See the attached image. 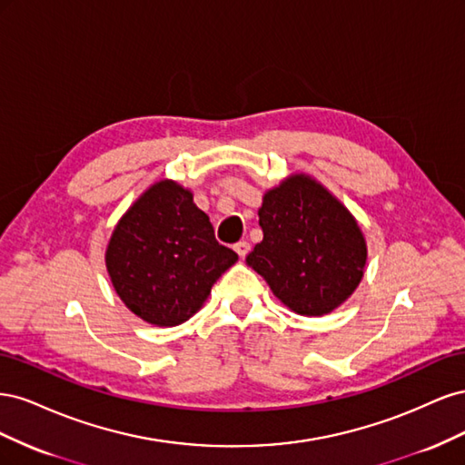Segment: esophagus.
<instances>
[{"instance_id":"obj_1","label":"esophagus","mask_w":465,"mask_h":465,"mask_svg":"<svg viewBox=\"0 0 465 465\" xmlns=\"http://www.w3.org/2000/svg\"><path fill=\"white\" fill-rule=\"evenodd\" d=\"M234 250H236V254L241 256V258H244L248 252H250V244L246 242V241H241V242H236L234 244Z\"/></svg>"}]
</instances>
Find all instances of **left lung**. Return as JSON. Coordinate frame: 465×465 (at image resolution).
<instances>
[{"label":"left lung","mask_w":465,"mask_h":465,"mask_svg":"<svg viewBox=\"0 0 465 465\" xmlns=\"http://www.w3.org/2000/svg\"><path fill=\"white\" fill-rule=\"evenodd\" d=\"M263 241L246 262L275 297L302 316H322L357 289L367 244L353 215L312 178L297 174L263 195Z\"/></svg>","instance_id":"left-lung-1"}]
</instances>
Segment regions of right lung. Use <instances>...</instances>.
I'll return each mask as SVG.
<instances>
[{
    "label": "right lung",
    "instance_id": "add662e5",
    "mask_svg": "<svg viewBox=\"0 0 465 465\" xmlns=\"http://www.w3.org/2000/svg\"><path fill=\"white\" fill-rule=\"evenodd\" d=\"M238 260L217 242L213 224L174 182L151 186L110 238L106 267L120 299L154 326H178Z\"/></svg>",
    "mask_w": 465,
    "mask_h": 465
}]
</instances>
